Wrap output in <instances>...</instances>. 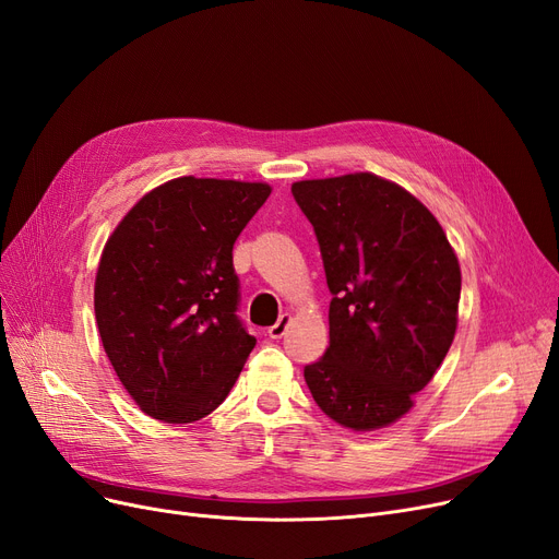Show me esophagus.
Returning <instances> with one entry per match:
<instances>
[{
  "mask_svg": "<svg viewBox=\"0 0 559 559\" xmlns=\"http://www.w3.org/2000/svg\"><path fill=\"white\" fill-rule=\"evenodd\" d=\"M289 322H293V318H289V314H281L278 322H276L274 326L266 329V335H270L272 340L283 337V335H285V331H287V326H289Z\"/></svg>",
  "mask_w": 559,
  "mask_h": 559,
  "instance_id": "1",
  "label": "esophagus"
}]
</instances>
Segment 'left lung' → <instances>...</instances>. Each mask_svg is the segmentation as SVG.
Wrapping results in <instances>:
<instances>
[{
    "label": "left lung",
    "instance_id": "8db88e82",
    "mask_svg": "<svg viewBox=\"0 0 559 559\" xmlns=\"http://www.w3.org/2000/svg\"><path fill=\"white\" fill-rule=\"evenodd\" d=\"M293 197L318 237L331 293L329 349L304 368L306 383L340 425H391L452 345L459 260L433 214L379 176L301 180Z\"/></svg>",
    "mask_w": 559,
    "mask_h": 559
}]
</instances>
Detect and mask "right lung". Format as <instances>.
Instances as JSON below:
<instances>
[{
  "label": "right lung",
  "instance_id": "obj_1",
  "mask_svg": "<svg viewBox=\"0 0 559 559\" xmlns=\"http://www.w3.org/2000/svg\"><path fill=\"white\" fill-rule=\"evenodd\" d=\"M270 185L176 178L126 214L95 276V322L126 391L185 425L219 406L255 347L239 320L233 245Z\"/></svg>",
  "mask_w": 559,
  "mask_h": 559
}]
</instances>
